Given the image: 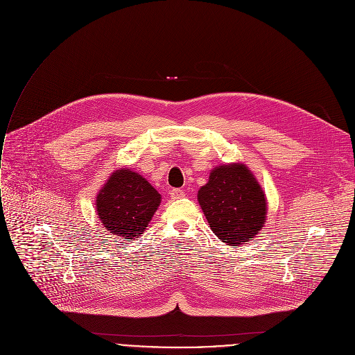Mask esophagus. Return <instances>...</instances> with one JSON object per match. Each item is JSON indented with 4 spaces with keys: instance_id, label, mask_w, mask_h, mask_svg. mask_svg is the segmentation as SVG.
<instances>
[{
    "instance_id": "esophagus-1",
    "label": "esophagus",
    "mask_w": 355,
    "mask_h": 355,
    "mask_svg": "<svg viewBox=\"0 0 355 355\" xmlns=\"http://www.w3.org/2000/svg\"><path fill=\"white\" fill-rule=\"evenodd\" d=\"M171 197L173 198V200H179V198H183L184 197V191L183 190H180V189H173V190H171Z\"/></svg>"
}]
</instances>
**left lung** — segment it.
<instances>
[{
	"label": "left lung",
	"instance_id": "1",
	"mask_svg": "<svg viewBox=\"0 0 355 355\" xmlns=\"http://www.w3.org/2000/svg\"><path fill=\"white\" fill-rule=\"evenodd\" d=\"M197 200L212 230L223 242L238 246L257 235L267 216L264 193L243 164L212 169Z\"/></svg>",
	"mask_w": 355,
	"mask_h": 355
}]
</instances>
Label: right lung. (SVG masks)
Instances as JSON below:
<instances>
[{"label": "right lung", "mask_w": 355, "mask_h": 355, "mask_svg": "<svg viewBox=\"0 0 355 355\" xmlns=\"http://www.w3.org/2000/svg\"><path fill=\"white\" fill-rule=\"evenodd\" d=\"M161 204V194L137 172L121 168L110 175L96 196V212L110 234L134 239L147 230Z\"/></svg>", "instance_id": "add662e5"}]
</instances>
